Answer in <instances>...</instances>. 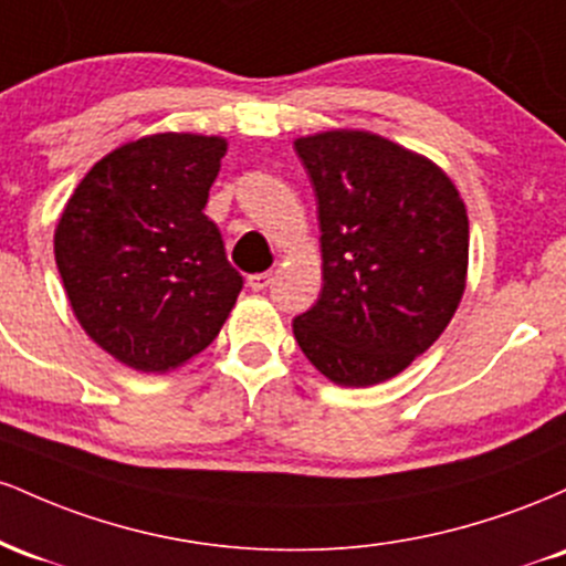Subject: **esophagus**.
<instances>
[{"label": "esophagus", "mask_w": 566, "mask_h": 566, "mask_svg": "<svg viewBox=\"0 0 566 566\" xmlns=\"http://www.w3.org/2000/svg\"><path fill=\"white\" fill-rule=\"evenodd\" d=\"M247 284H250V290L261 292L271 284V274H269V271H263V274H250V276H247Z\"/></svg>", "instance_id": "34e87169"}]
</instances>
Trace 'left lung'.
I'll return each instance as SVG.
<instances>
[{
	"label": "left lung",
	"mask_w": 566,
	"mask_h": 566,
	"mask_svg": "<svg viewBox=\"0 0 566 566\" xmlns=\"http://www.w3.org/2000/svg\"><path fill=\"white\" fill-rule=\"evenodd\" d=\"M316 191L322 295L292 322L305 359L378 386L444 333L469 274V216L450 175L367 129L295 140Z\"/></svg>",
	"instance_id": "left-lung-1"
}]
</instances>
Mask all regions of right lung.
<instances>
[{
	"instance_id": "right-lung-1",
	"label": "right lung",
	"mask_w": 566,
	"mask_h": 566,
	"mask_svg": "<svg viewBox=\"0 0 566 566\" xmlns=\"http://www.w3.org/2000/svg\"><path fill=\"white\" fill-rule=\"evenodd\" d=\"M226 148L197 133L129 140L95 161L55 226L76 322L138 373H170L201 354L242 290L205 216Z\"/></svg>"
}]
</instances>
